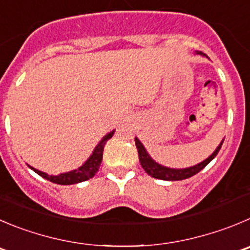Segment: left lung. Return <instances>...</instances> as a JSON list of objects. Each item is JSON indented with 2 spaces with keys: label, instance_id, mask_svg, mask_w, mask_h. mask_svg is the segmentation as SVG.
<instances>
[{
  "label": "left lung",
  "instance_id": "obj_1",
  "mask_svg": "<svg viewBox=\"0 0 250 250\" xmlns=\"http://www.w3.org/2000/svg\"><path fill=\"white\" fill-rule=\"evenodd\" d=\"M196 54H199V55L206 56V55H204L203 52L196 51ZM135 144H136L137 152H139L140 163H141L142 168H144L145 172H146L147 174L151 175L152 178H156V179L183 180V179H188V178L192 177V175H195L196 173L200 172L201 169H204V168H205L206 166H208V163H210L211 161L215 158L216 154L218 153V151H220V148H221V146H222L223 141L221 142L220 145H218L217 148L215 149V152H213V153L211 154L208 158H206L205 161H203V162L199 163V165H196V166H192V167L180 168V169H177V168L165 167V166L159 165V163H157L156 161H153V159L151 158V156L147 153L146 148H145L144 145L141 144V141H140L137 137H135Z\"/></svg>",
  "mask_w": 250,
  "mask_h": 250
}]
</instances>
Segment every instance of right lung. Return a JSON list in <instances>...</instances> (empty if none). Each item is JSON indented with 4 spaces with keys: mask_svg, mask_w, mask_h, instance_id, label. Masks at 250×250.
I'll return each instance as SVG.
<instances>
[{
    "mask_svg": "<svg viewBox=\"0 0 250 250\" xmlns=\"http://www.w3.org/2000/svg\"><path fill=\"white\" fill-rule=\"evenodd\" d=\"M114 130L110 131L109 134H106L103 139L99 141V144L97 145L96 148H94L93 153L91 154V157L81 166L80 168L75 170H71V172L67 173H61L59 175H50L47 173L42 172V170H38L35 168L30 167V169L34 170L37 174H39L40 177H42L44 179L50 180L51 183H55V184H60V185H71V184H77V183H82L84 180L91 179L96 175V173L98 172L99 167H101L102 159H103V151H104V146H105L106 141L109 139H111L114 135Z\"/></svg>",
    "mask_w": 250,
    "mask_h": 250,
    "instance_id": "add662e5",
    "label": "right lung"
}]
</instances>
